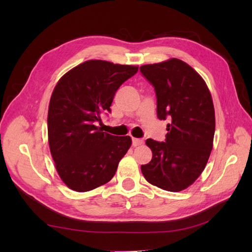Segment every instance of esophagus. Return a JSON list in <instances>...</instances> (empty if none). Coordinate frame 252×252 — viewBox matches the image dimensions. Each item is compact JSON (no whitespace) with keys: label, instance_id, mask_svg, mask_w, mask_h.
I'll return each mask as SVG.
<instances>
[{"label":"esophagus","instance_id":"1","mask_svg":"<svg viewBox=\"0 0 252 252\" xmlns=\"http://www.w3.org/2000/svg\"><path fill=\"white\" fill-rule=\"evenodd\" d=\"M144 143V141L142 140V138H134L133 137L132 138V145L134 146V147H136V146H140V145H142V144Z\"/></svg>","mask_w":252,"mask_h":252}]
</instances>
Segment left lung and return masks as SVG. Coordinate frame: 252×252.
Segmentation results:
<instances>
[{
    "instance_id": "1",
    "label": "left lung",
    "mask_w": 252,
    "mask_h": 252,
    "mask_svg": "<svg viewBox=\"0 0 252 252\" xmlns=\"http://www.w3.org/2000/svg\"><path fill=\"white\" fill-rule=\"evenodd\" d=\"M140 71L156 92L158 118L171 119L164 142L146 140L153 158L142 164V173L159 189L183 190L201 174L212 151L216 118L210 91L198 72L178 58L144 65Z\"/></svg>"
}]
</instances>
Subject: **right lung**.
I'll return each instance as SVG.
<instances>
[{
  "label": "right lung",
  "mask_w": 252,
  "mask_h": 252,
  "mask_svg": "<svg viewBox=\"0 0 252 252\" xmlns=\"http://www.w3.org/2000/svg\"><path fill=\"white\" fill-rule=\"evenodd\" d=\"M137 66L88 61L63 74L53 91L47 115L50 151L69 189L89 191L106 184L130 148V136H115L96 126L110 112L120 85Z\"/></svg>",
  "instance_id": "right-lung-1"
}]
</instances>
